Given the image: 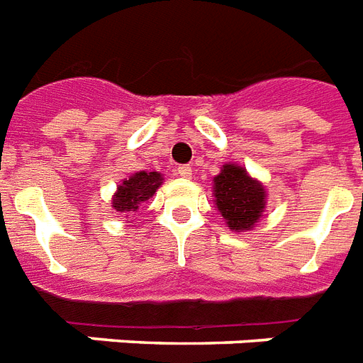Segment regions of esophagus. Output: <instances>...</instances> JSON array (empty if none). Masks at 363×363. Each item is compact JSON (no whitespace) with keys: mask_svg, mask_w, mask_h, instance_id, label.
Segmentation results:
<instances>
[{"mask_svg":"<svg viewBox=\"0 0 363 363\" xmlns=\"http://www.w3.org/2000/svg\"><path fill=\"white\" fill-rule=\"evenodd\" d=\"M176 172H178V176H182V178H191V174H193V168H191L189 164H179Z\"/></svg>","mask_w":363,"mask_h":363,"instance_id":"1","label":"esophagus"}]
</instances>
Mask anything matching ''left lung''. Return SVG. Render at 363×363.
I'll return each instance as SVG.
<instances>
[{
	"label": "left lung",
	"instance_id": "obj_1",
	"mask_svg": "<svg viewBox=\"0 0 363 363\" xmlns=\"http://www.w3.org/2000/svg\"><path fill=\"white\" fill-rule=\"evenodd\" d=\"M213 196L217 210L234 232L251 230L266 208L264 185L238 164H223L213 178Z\"/></svg>",
	"mask_w": 363,
	"mask_h": 363
}]
</instances>
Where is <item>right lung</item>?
I'll use <instances>...</instances> for the list:
<instances>
[{"mask_svg":"<svg viewBox=\"0 0 363 363\" xmlns=\"http://www.w3.org/2000/svg\"><path fill=\"white\" fill-rule=\"evenodd\" d=\"M163 184V176L159 172H135L131 178L123 179L118 185V191L112 196V208L120 213L136 211L142 202L152 199L155 191Z\"/></svg>","mask_w":363,"mask_h":363,"instance_id":"obj_1","label":"right lung"}]
</instances>
